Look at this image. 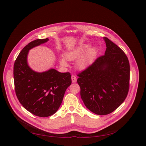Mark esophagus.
<instances>
[{
	"instance_id": "34e87169",
	"label": "esophagus",
	"mask_w": 146,
	"mask_h": 146,
	"mask_svg": "<svg viewBox=\"0 0 146 146\" xmlns=\"http://www.w3.org/2000/svg\"><path fill=\"white\" fill-rule=\"evenodd\" d=\"M72 80L73 83H74V82H76V80H77L76 77L75 76H74V75H72Z\"/></svg>"
}]
</instances>
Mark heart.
Wrapping results in <instances>:
<instances>
[{"label": "heart", "instance_id": "1", "mask_svg": "<svg viewBox=\"0 0 146 146\" xmlns=\"http://www.w3.org/2000/svg\"><path fill=\"white\" fill-rule=\"evenodd\" d=\"M89 47L90 44H82L76 48L67 52L66 53V58L68 61H73L80 57L87 50L86 54L79 58L76 63V66L79 70H84L90 64L97 53V48L96 47L92 46L90 48ZM60 62L62 66L67 67L68 66L66 60L64 58H60Z\"/></svg>", "mask_w": 146, "mask_h": 146}]
</instances>
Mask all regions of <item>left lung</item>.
I'll return each instance as SVG.
<instances>
[{"mask_svg": "<svg viewBox=\"0 0 146 146\" xmlns=\"http://www.w3.org/2000/svg\"><path fill=\"white\" fill-rule=\"evenodd\" d=\"M106 50L78 74L80 97L86 108L98 115L115 111L127 96L130 66L125 52L107 37H104Z\"/></svg>", "mask_w": 146, "mask_h": 146, "instance_id": "left-lung-1", "label": "left lung"}]
</instances>
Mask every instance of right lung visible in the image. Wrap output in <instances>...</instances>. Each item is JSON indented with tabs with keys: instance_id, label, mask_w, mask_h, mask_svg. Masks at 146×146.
Here are the masks:
<instances>
[{
	"instance_id": "obj_1",
	"label": "right lung",
	"mask_w": 146,
	"mask_h": 146,
	"mask_svg": "<svg viewBox=\"0 0 146 146\" xmlns=\"http://www.w3.org/2000/svg\"><path fill=\"white\" fill-rule=\"evenodd\" d=\"M48 40L46 38L30 42L19 54L14 66L16 96L25 109L39 117H48L56 112L67 88L72 84L68 72L61 73L50 68L39 73L29 66V50Z\"/></svg>"
}]
</instances>
